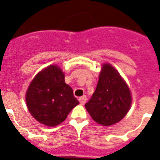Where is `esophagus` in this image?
I'll use <instances>...</instances> for the list:
<instances>
[{
    "mask_svg": "<svg viewBox=\"0 0 160 160\" xmlns=\"http://www.w3.org/2000/svg\"><path fill=\"white\" fill-rule=\"evenodd\" d=\"M79 101H80V104H86V101H87V96H82V97H80L79 98Z\"/></svg>",
    "mask_w": 160,
    "mask_h": 160,
    "instance_id": "obj_1",
    "label": "esophagus"
}]
</instances>
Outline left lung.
<instances>
[{
    "instance_id": "obj_1",
    "label": "left lung",
    "mask_w": 160,
    "mask_h": 160,
    "mask_svg": "<svg viewBox=\"0 0 160 160\" xmlns=\"http://www.w3.org/2000/svg\"><path fill=\"white\" fill-rule=\"evenodd\" d=\"M129 88L110 64H104L96 90L86 109L96 122L110 126L126 116L131 105Z\"/></svg>"
}]
</instances>
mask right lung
<instances>
[{"label":"right lung","mask_w":160,"mask_h":160,"mask_svg":"<svg viewBox=\"0 0 160 160\" xmlns=\"http://www.w3.org/2000/svg\"><path fill=\"white\" fill-rule=\"evenodd\" d=\"M64 78L59 67L51 65L38 73L30 84L26 95V104L30 113L40 123L56 126L79 104Z\"/></svg>","instance_id":"add662e5"}]
</instances>
